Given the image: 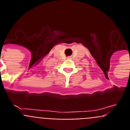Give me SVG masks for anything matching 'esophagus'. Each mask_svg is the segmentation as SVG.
Wrapping results in <instances>:
<instances>
[{"label":"esophagus","instance_id":"1","mask_svg":"<svg viewBox=\"0 0 130 130\" xmlns=\"http://www.w3.org/2000/svg\"><path fill=\"white\" fill-rule=\"evenodd\" d=\"M68 58H70V57H68Z\"/></svg>","mask_w":130,"mask_h":130}]
</instances>
